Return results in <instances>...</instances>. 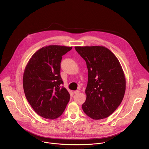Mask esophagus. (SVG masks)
Instances as JSON below:
<instances>
[{"label":"esophagus","instance_id":"obj_1","mask_svg":"<svg viewBox=\"0 0 149 149\" xmlns=\"http://www.w3.org/2000/svg\"><path fill=\"white\" fill-rule=\"evenodd\" d=\"M79 92H80L79 91L76 90V91H74V94H78V93H79Z\"/></svg>","mask_w":149,"mask_h":149}]
</instances>
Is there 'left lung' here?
<instances>
[{
    "label": "left lung",
    "instance_id": "obj_1",
    "mask_svg": "<svg viewBox=\"0 0 149 149\" xmlns=\"http://www.w3.org/2000/svg\"><path fill=\"white\" fill-rule=\"evenodd\" d=\"M86 61L88 71L84 112L93 120L109 117L120 105L125 91V78L114 54L102 46L75 47Z\"/></svg>",
    "mask_w": 149,
    "mask_h": 149
}]
</instances>
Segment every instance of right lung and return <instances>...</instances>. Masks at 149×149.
Masks as SVG:
<instances>
[{
	"label": "right lung",
	"mask_w": 149,
	"mask_h": 149,
	"mask_svg": "<svg viewBox=\"0 0 149 149\" xmlns=\"http://www.w3.org/2000/svg\"><path fill=\"white\" fill-rule=\"evenodd\" d=\"M72 47L52 45L37 51L28 61L23 76L27 100L40 116L54 120L62 115L70 98L67 89L61 87V62Z\"/></svg>",
	"instance_id": "add662e5"
}]
</instances>
